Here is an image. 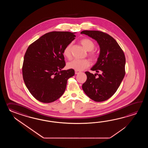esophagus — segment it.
<instances>
[{
	"instance_id": "34e87169",
	"label": "esophagus",
	"mask_w": 148,
	"mask_h": 148,
	"mask_svg": "<svg viewBox=\"0 0 148 148\" xmlns=\"http://www.w3.org/2000/svg\"><path fill=\"white\" fill-rule=\"evenodd\" d=\"M81 72L80 71H78V70H75V75H77V74H79V73H80Z\"/></svg>"
}]
</instances>
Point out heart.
Listing matches in <instances>:
<instances>
[{"label": "heart", "instance_id": "obj_1", "mask_svg": "<svg viewBox=\"0 0 148 148\" xmlns=\"http://www.w3.org/2000/svg\"><path fill=\"white\" fill-rule=\"evenodd\" d=\"M80 43L84 47L85 49L89 51L88 55L92 60L97 59L98 54L94 51L92 50L95 47V44L93 41L89 38H82L80 41ZM71 47L72 43H70L67 44L64 47L63 50V54L64 57L70 59L71 57ZM90 64L89 60L88 59H75L68 62L67 66L69 69L81 71L88 68Z\"/></svg>", "mask_w": 148, "mask_h": 148}]
</instances>
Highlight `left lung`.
<instances>
[{
    "label": "left lung",
    "instance_id": "1",
    "mask_svg": "<svg viewBox=\"0 0 148 148\" xmlns=\"http://www.w3.org/2000/svg\"><path fill=\"white\" fill-rule=\"evenodd\" d=\"M84 34L97 42L100 53L91 70L101 74L85 72L87 78L82 86L85 94L92 100L106 101L116 91L125 74V57L116 40L110 35L98 31H83Z\"/></svg>",
    "mask_w": 148,
    "mask_h": 148
}]
</instances>
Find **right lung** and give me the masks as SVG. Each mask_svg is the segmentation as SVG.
I'll return each mask as SVG.
<instances>
[{"label": "right lung", "instance_id": "right-lung-1", "mask_svg": "<svg viewBox=\"0 0 148 148\" xmlns=\"http://www.w3.org/2000/svg\"><path fill=\"white\" fill-rule=\"evenodd\" d=\"M75 33L51 32L28 47L24 58L23 77L30 93L44 103L56 101L63 94L68 79L75 75L66 66L63 50L75 40Z\"/></svg>", "mask_w": 148, "mask_h": 148}]
</instances>
